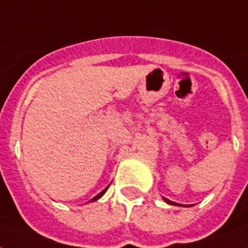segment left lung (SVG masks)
I'll use <instances>...</instances> for the list:
<instances>
[{
  "instance_id": "obj_1",
  "label": "left lung",
  "mask_w": 248,
  "mask_h": 248,
  "mask_svg": "<svg viewBox=\"0 0 248 248\" xmlns=\"http://www.w3.org/2000/svg\"><path fill=\"white\" fill-rule=\"evenodd\" d=\"M162 198H163V201H165L166 203H169V204H175V206H176V204H179V203H176V202H172V201L167 200V198H165V197H162Z\"/></svg>"
}]
</instances>
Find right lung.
I'll use <instances>...</instances> for the list:
<instances>
[{"instance_id":"obj_1","label":"right lung","mask_w":248,"mask_h":248,"mask_svg":"<svg viewBox=\"0 0 248 248\" xmlns=\"http://www.w3.org/2000/svg\"><path fill=\"white\" fill-rule=\"evenodd\" d=\"M107 189H108V186H107V188H105V189H104V190H101V192H100V193H99V194H97V196H95V197H93V200L90 201V202H93V201H97V200H99V198H100V197H101V196H103V194H104V193H105V192H107Z\"/></svg>"}]
</instances>
